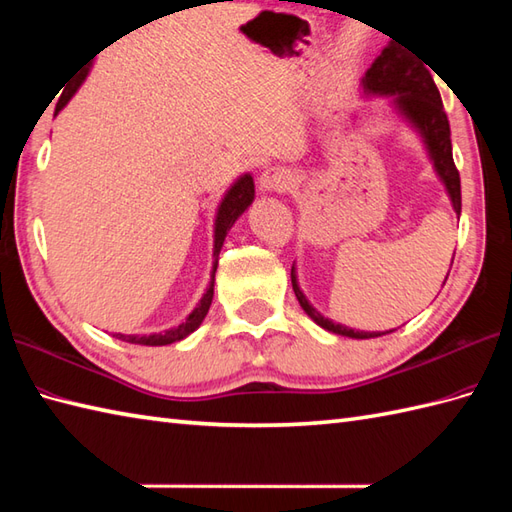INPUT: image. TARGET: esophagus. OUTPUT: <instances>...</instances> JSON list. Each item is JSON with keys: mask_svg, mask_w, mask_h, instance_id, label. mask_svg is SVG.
I'll use <instances>...</instances> for the list:
<instances>
[{"mask_svg": "<svg viewBox=\"0 0 512 512\" xmlns=\"http://www.w3.org/2000/svg\"><path fill=\"white\" fill-rule=\"evenodd\" d=\"M292 173L288 169L281 167H268L262 176H259V189L264 193H284L292 187Z\"/></svg>", "mask_w": 512, "mask_h": 512, "instance_id": "obj_1", "label": "esophagus"}]
</instances>
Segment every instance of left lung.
Instances as JSON below:
<instances>
[{
	"instance_id": "left-lung-1",
	"label": "left lung",
	"mask_w": 512,
	"mask_h": 512,
	"mask_svg": "<svg viewBox=\"0 0 512 512\" xmlns=\"http://www.w3.org/2000/svg\"><path fill=\"white\" fill-rule=\"evenodd\" d=\"M363 92L378 94V96H394V105L398 107V112L420 132L424 145H427L429 156L433 160V167H436V173L444 182V187H447L453 209L460 215L462 211L460 173L455 169V162H453L451 127H449V118L442 107L440 92L436 88V81H433L431 72L424 68L416 57H411L405 48L396 46V43H389V46L378 54L376 61L372 63V68L365 72ZM290 279H292V290H295L301 308L306 310L308 317L317 325H321L323 330L341 334V336H350V339H376V336H380V332L352 330V328H345L341 323L325 319L321 312H317V308L310 306V301L301 292L295 266L290 270Z\"/></svg>"
}]
</instances>
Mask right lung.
<instances>
[{
    "mask_svg": "<svg viewBox=\"0 0 512 512\" xmlns=\"http://www.w3.org/2000/svg\"><path fill=\"white\" fill-rule=\"evenodd\" d=\"M96 54H99V52H94L92 59L96 57ZM92 59L88 61V65H85V68L79 70V74L74 76L68 88H65V90L61 92L59 101H57V107H54V112H61L63 107H65V103H68V101L72 99V96H74V92L79 90V85L85 81V76H88V72H90V68H92ZM253 200H255V182H253V176H250V173H244V176H239V178L233 182V187L226 191L224 200L220 202V206H217V215H215V235H213V257H215V262H213L211 284H209V288H206L204 297L200 299V303H198V306H195V310L189 314V317L184 319V321L178 325V328H171V330H165V332L149 334V336H147V334H143V336H140V334H114L116 339L127 341V343H136V345H169V343H176V341L187 339V336H189L191 332H195V330L200 328V323L204 321L206 312H209L211 301H213V284H215V270H217V255H220L222 244H224V239H226V233L231 231V226L235 224L237 217L242 215L250 204H253Z\"/></svg>",
    "mask_w": 512,
    "mask_h": 512,
    "instance_id": "obj_1",
    "label": "right lung"
}]
</instances>
